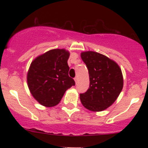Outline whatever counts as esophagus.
<instances>
[{
	"label": "esophagus",
	"instance_id": "34e87169",
	"mask_svg": "<svg viewBox=\"0 0 148 148\" xmlns=\"http://www.w3.org/2000/svg\"><path fill=\"white\" fill-rule=\"evenodd\" d=\"M74 81H75L76 84H77L78 81H79V79H78V78H77V77H75V78H74Z\"/></svg>",
	"mask_w": 148,
	"mask_h": 148
}]
</instances>
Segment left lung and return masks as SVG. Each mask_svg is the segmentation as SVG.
I'll use <instances>...</instances> for the list:
<instances>
[{"label": "left lung", "mask_w": 148, "mask_h": 148, "mask_svg": "<svg viewBox=\"0 0 148 148\" xmlns=\"http://www.w3.org/2000/svg\"><path fill=\"white\" fill-rule=\"evenodd\" d=\"M81 57L88 67L90 86L80 94V99L90 111H102L115 102L123 90L121 69L114 60L97 52H81Z\"/></svg>", "instance_id": "left-lung-1"}]
</instances>
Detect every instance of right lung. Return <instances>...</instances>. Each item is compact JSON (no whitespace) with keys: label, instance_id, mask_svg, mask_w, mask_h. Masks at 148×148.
Wrapping results in <instances>:
<instances>
[{"label":"right lung","instance_id":"add662e5","mask_svg":"<svg viewBox=\"0 0 148 148\" xmlns=\"http://www.w3.org/2000/svg\"><path fill=\"white\" fill-rule=\"evenodd\" d=\"M69 52L55 49L40 55L32 61L27 74L31 95L46 107L56 106L67 89L75 85L68 75Z\"/></svg>","mask_w":148,"mask_h":148}]
</instances>
